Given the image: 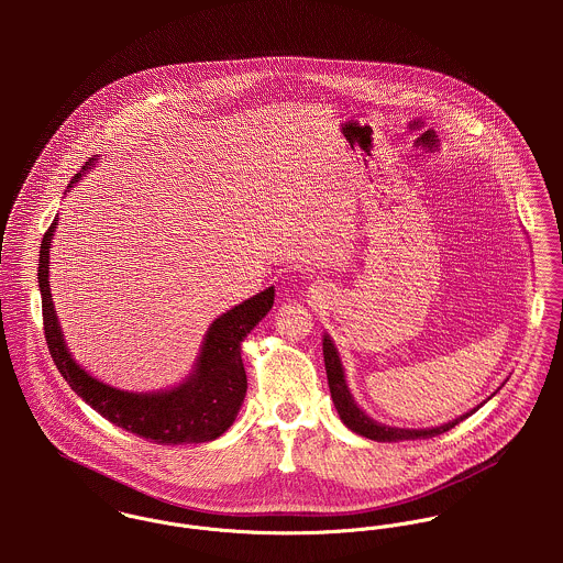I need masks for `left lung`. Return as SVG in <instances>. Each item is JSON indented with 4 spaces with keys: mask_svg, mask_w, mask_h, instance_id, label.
<instances>
[{
    "mask_svg": "<svg viewBox=\"0 0 563 563\" xmlns=\"http://www.w3.org/2000/svg\"><path fill=\"white\" fill-rule=\"evenodd\" d=\"M322 355H324V371H327V382H329V393H331V399L333 405L340 413V420L355 433L368 438V440H377V442H399V440H420V438H433V435H440L449 429H453L457 422H462L464 418H468L471 413L477 411V407L446 424H440V427H431V429H399V427H388V424H382L377 420H373L371 416H366L357 402L353 401L349 388H346V382H344V371H342V362H340V355L331 342L329 335L322 338Z\"/></svg>",
    "mask_w": 563,
    "mask_h": 563,
    "instance_id": "8db88e82",
    "label": "left lung"
}]
</instances>
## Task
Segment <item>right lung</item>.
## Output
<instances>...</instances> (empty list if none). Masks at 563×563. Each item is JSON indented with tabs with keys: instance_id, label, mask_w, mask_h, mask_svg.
Returning <instances> with one entry per match:
<instances>
[{
	"instance_id": "obj_1",
	"label": "right lung",
	"mask_w": 563,
	"mask_h": 563,
	"mask_svg": "<svg viewBox=\"0 0 563 563\" xmlns=\"http://www.w3.org/2000/svg\"><path fill=\"white\" fill-rule=\"evenodd\" d=\"M95 158L84 166L90 168ZM78 173L71 186L80 179ZM56 219L45 232L38 253V288L43 303V329L56 368L71 390L112 424L156 444H199L223 435L236 420L244 395L246 373L241 342L262 321L275 301V288H266L210 324L192 375L164 393H125L90 377L67 351L49 292V249Z\"/></svg>"
}]
</instances>
